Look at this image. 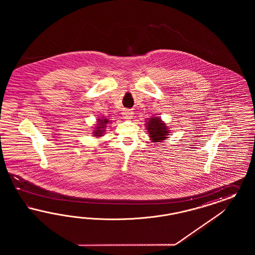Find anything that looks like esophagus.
Here are the masks:
<instances>
[{"label":"esophagus","mask_w":255,"mask_h":255,"mask_svg":"<svg viewBox=\"0 0 255 255\" xmlns=\"http://www.w3.org/2000/svg\"><path fill=\"white\" fill-rule=\"evenodd\" d=\"M123 114H124V119H126V120H131V119H132V115H133L132 111L130 110V109L124 110Z\"/></svg>","instance_id":"1"}]
</instances>
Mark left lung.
<instances>
[{"label":"left lung","mask_w":255,"mask_h":255,"mask_svg":"<svg viewBox=\"0 0 255 255\" xmlns=\"http://www.w3.org/2000/svg\"><path fill=\"white\" fill-rule=\"evenodd\" d=\"M147 130L149 133V137L152 142H162V140L167 138L170 131L167 130V126L163 124L160 118H150L148 120Z\"/></svg>","instance_id":"obj_1"}]
</instances>
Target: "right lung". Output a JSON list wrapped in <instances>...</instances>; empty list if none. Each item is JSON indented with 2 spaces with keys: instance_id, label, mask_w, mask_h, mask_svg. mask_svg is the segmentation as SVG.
I'll return each instance as SVG.
<instances>
[{
  "instance_id": "right-lung-1",
  "label": "right lung",
  "mask_w": 255,
  "mask_h": 255,
  "mask_svg": "<svg viewBox=\"0 0 255 255\" xmlns=\"http://www.w3.org/2000/svg\"><path fill=\"white\" fill-rule=\"evenodd\" d=\"M98 123L99 124H97L98 126H96V131H94V135H96V136H102V134H103V131H105V127H107L106 126V124H108V119H105V120H98Z\"/></svg>"
}]
</instances>
